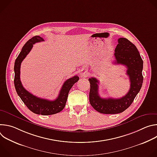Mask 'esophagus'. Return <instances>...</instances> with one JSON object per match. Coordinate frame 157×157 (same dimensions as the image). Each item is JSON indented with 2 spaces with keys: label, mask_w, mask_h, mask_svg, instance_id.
Segmentation results:
<instances>
[{
  "label": "esophagus",
  "mask_w": 157,
  "mask_h": 157,
  "mask_svg": "<svg viewBox=\"0 0 157 157\" xmlns=\"http://www.w3.org/2000/svg\"><path fill=\"white\" fill-rule=\"evenodd\" d=\"M87 75H88V72L86 70H85V69L82 70V71H81V75H80L81 76H83V77L87 76Z\"/></svg>",
  "instance_id": "obj_1"
}]
</instances>
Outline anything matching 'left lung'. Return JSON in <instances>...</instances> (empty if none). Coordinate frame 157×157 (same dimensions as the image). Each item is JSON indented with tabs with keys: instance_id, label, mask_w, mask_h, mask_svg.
<instances>
[{
	"instance_id": "1",
	"label": "left lung",
	"mask_w": 157,
	"mask_h": 157,
	"mask_svg": "<svg viewBox=\"0 0 157 157\" xmlns=\"http://www.w3.org/2000/svg\"><path fill=\"white\" fill-rule=\"evenodd\" d=\"M114 56L115 64L124 65L127 68V75L129 77L130 87L127 94L119 99L101 98L98 93V80L96 78L89 79V102L95 110L105 114H119L126 110L139 93L144 80L143 60L137 47L128 40L125 38L118 39Z\"/></svg>"
}]
</instances>
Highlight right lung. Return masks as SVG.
Returning <instances> with one entry per match:
<instances>
[{"label": "right lung", "mask_w": 157, "mask_h": 157, "mask_svg": "<svg viewBox=\"0 0 157 157\" xmlns=\"http://www.w3.org/2000/svg\"><path fill=\"white\" fill-rule=\"evenodd\" d=\"M43 41L44 40L40 36H35L30 39L22 48L15 61L14 85L17 94L29 110L36 114L48 116L58 113L64 109L69 91L73 84L79 80V77L75 76L67 79L63 83L58 98L54 101L38 98L26 90L22 86L20 78L21 63L32 50L33 44Z\"/></svg>", "instance_id": "1"}]
</instances>
